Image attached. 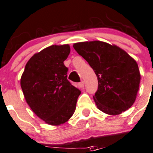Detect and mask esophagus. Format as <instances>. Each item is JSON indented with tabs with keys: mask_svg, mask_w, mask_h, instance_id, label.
<instances>
[{
	"mask_svg": "<svg viewBox=\"0 0 153 153\" xmlns=\"http://www.w3.org/2000/svg\"><path fill=\"white\" fill-rule=\"evenodd\" d=\"M78 86H79V88H82L85 87V82L84 81H81V82H80L79 84H78Z\"/></svg>",
	"mask_w": 153,
	"mask_h": 153,
	"instance_id": "obj_1",
	"label": "esophagus"
}]
</instances>
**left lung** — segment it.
I'll return each mask as SVG.
<instances>
[{"label":"left lung","mask_w":153,"mask_h":153,"mask_svg":"<svg viewBox=\"0 0 153 153\" xmlns=\"http://www.w3.org/2000/svg\"><path fill=\"white\" fill-rule=\"evenodd\" d=\"M73 48L97 77L98 90L94 100L98 109L117 115L131 108L140 82L136 60L119 47L103 41L75 43Z\"/></svg>","instance_id":"8db88e82"}]
</instances>
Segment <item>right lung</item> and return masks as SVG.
Segmentation results:
<instances>
[{"label": "right lung", "mask_w": 153, "mask_h": 153, "mask_svg": "<svg viewBox=\"0 0 153 153\" xmlns=\"http://www.w3.org/2000/svg\"><path fill=\"white\" fill-rule=\"evenodd\" d=\"M68 44L52 45L36 53L26 63L20 79L25 101L34 113L50 125L66 122L75 112L81 91L67 80Z\"/></svg>", "instance_id": "right-lung-1"}]
</instances>
